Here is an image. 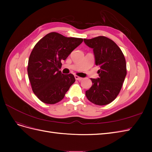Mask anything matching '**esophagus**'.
Instances as JSON below:
<instances>
[{"label":"esophagus","instance_id":"34e87169","mask_svg":"<svg viewBox=\"0 0 152 152\" xmlns=\"http://www.w3.org/2000/svg\"><path fill=\"white\" fill-rule=\"evenodd\" d=\"M75 79L77 80H81L82 79V78H81V77H80L79 76H77V75H75Z\"/></svg>","mask_w":152,"mask_h":152}]
</instances>
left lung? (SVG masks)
<instances>
[{"label":"left lung","mask_w":152,"mask_h":152,"mask_svg":"<svg viewBox=\"0 0 152 152\" xmlns=\"http://www.w3.org/2000/svg\"><path fill=\"white\" fill-rule=\"evenodd\" d=\"M93 49L96 65L99 66V78L91 79V88L86 91L89 102L97 105L112 102L120 93L127 74L126 62L121 49L111 39L99 36L84 39Z\"/></svg>","instance_id":"1"}]
</instances>
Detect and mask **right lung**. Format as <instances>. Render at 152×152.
Segmentation results:
<instances>
[{
    "label": "right lung",
    "instance_id": "add662e5",
    "mask_svg": "<svg viewBox=\"0 0 152 152\" xmlns=\"http://www.w3.org/2000/svg\"><path fill=\"white\" fill-rule=\"evenodd\" d=\"M83 39L66 37L56 32L45 35L35 44L28 59V79L32 91L41 102L55 104L62 100L75 79L63 74L59 68Z\"/></svg>",
    "mask_w": 152,
    "mask_h": 152
}]
</instances>
